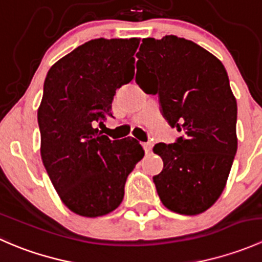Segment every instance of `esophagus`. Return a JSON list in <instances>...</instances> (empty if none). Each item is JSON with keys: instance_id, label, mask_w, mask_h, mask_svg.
Returning a JSON list of instances; mask_svg holds the SVG:
<instances>
[{"instance_id": "esophagus-1", "label": "esophagus", "mask_w": 262, "mask_h": 262, "mask_svg": "<svg viewBox=\"0 0 262 262\" xmlns=\"http://www.w3.org/2000/svg\"><path fill=\"white\" fill-rule=\"evenodd\" d=\"M142 146H143L146 153L150 152V149H152V143H149V142H144V143H142Z\"/></svg>"}]
</instances>
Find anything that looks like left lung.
<instances>
[{"mask_svg":"<svg viewBox=\"0 0 262 262\" xmlns=\"http://www.w3.org/2000/svg\"><path fill=\"white\" fill-rule=\"evenodd\" d=\"M136 80L158 94L162 114L184 137L158 143L163 161L153 178L167 209L195 215L209 209L226 187L237 152V102L221 60L194 41L166 35L142 40Z\"/></svg>","mask_w":262,"mask_h":262,"instance_id":"left-lung-1","label":"left lung"}]
</instances>
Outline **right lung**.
Returning <instances> with one entry per match:
<instances>
[{
  "label": "right lung",
  "mask_w": 262,
  "mask_h": 262,
  "mask_svg": "<svg viewBox=\"0 0 262 262\" xmlns=\"http://www.w3.org/2000/svg\"><path fill=\"white\" fill-rule=\"evenodd\" d=\"M138 38L94 39L50 67L38 123L40 155L63 204L87 218L120 205L126 178L143 158L139 142L112 141L94 128L115 91L134 76Z\"/></svg>",
  "instance_id": "obj_1"
}]
</instances>
